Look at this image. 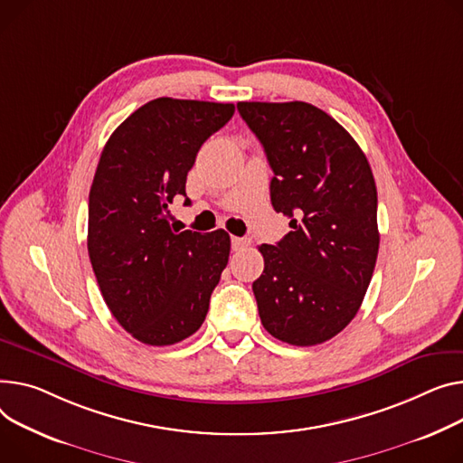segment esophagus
I'll return each instance as SVG.
<instances>
[{"instance_id":"34e87169","label":"esophagus","mask_w":463,"mask_h":463,"mask_svg":"<svg viewBox=\"0 0 463 463\" xmlns=\"http://www.w3.org/2000/svg\"><path fill=\"white\" fill-rule=\"evenodd\" d=\"M250 240L248 238H238V236H232L231 238V245H232V251H243L245 248H250Z\"/></svg>"}]
</instances>
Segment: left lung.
Wrapping results in <instances>:
<instances>
[{
    "label": "left lung",
    "mask_w": 463,
    "mask_h": 463,
    "mask_svg": "<svg viewBox=\"0 0 463 463\" xmlns=\"http://www.w3.org/2000/svg\"><path fill=\"white\" fill-rule=\"evenodd\" d=\"M273 171L269 197L290 218L277 245L262 243L253 283L264 329L315 346L357 315L378 259V194L355 139L307 102H238Z\"/></svg>",
    "instance_id": "left-lung-1"
}]
</instances>
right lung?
<instances>
[{
    "label": "right lung",
    "mask_w": 463,
    "mask_h": 463,
    "mask_svg": "<svg viewBox=\"0 0 463 463\" xmlns=\"http://www.w3.org/2000/svg\"><path fill=\"white\" fill-rule=\"evenodd\" d=\"M232 115L234 104L156 99L102 150L89 194V259L111 315L143 345L169 346L194 335L229 262L223 229L178 232L167 215L176 195L186 197L201 145Z\"/></svg>",
    "instance_id": "1"
}]
</instances>
